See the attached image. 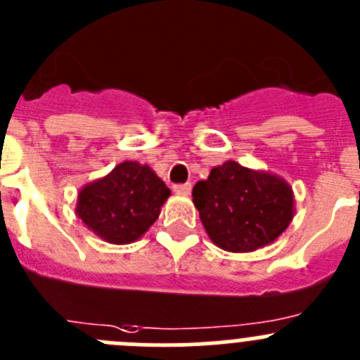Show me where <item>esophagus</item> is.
I'll list each match as a JSON object with an SVG mask.
<instances>
[{"instance_id":"obj_1","label":"esophagus","mask_w":360,"mask_h":360,"mask_svg":"<svg viewBox=\"0 0 360 360\" xmlns=\"http://www.w3.org/2000/svg\"><path fill=\"white\" fill-rule=\"evenodd\" d=\"M173 191L176 194H184V196H189V194H191V184H178V186H173Z\"/></svg>"}]
</instances>
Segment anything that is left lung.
I'll return each instance as SVG.
<instances>
[{"label": "left lung", "instance_id": "obj_1", "mask_svg": "<svg viewBox=\"0 0 360 360\" xmlns=\"http://www.w3.org/2000/svg\"><path fill=\"white\" fill-rule=\"evenodd\" d=\"M193 202L210 240L232 253L271 245L295 216V193L283 178L236 160L212 167L194 186Z\"/></svg>", "mask_w": 360, "mask_h": 360}]
</instances>
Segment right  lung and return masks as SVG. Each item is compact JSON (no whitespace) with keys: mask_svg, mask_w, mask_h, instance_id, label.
I'll list each match as a JSON object with an SVG mask.
<instances>
[{"mask_svg":"<svg viewBox=\"0 0 360 360\" xmlns=\"http://www.w3.org/2000/svg\"><path fill=\"white\" fill-rule=\"evenodd\" d=\"M171 196L166 184L146 164L124 160L78 193L77 216L110 245H130L158 219Z\"/></svg>","mask_w":360,"mask_h":360,"instance_id":"add662e5","label":"right lung"}]
</instances>
